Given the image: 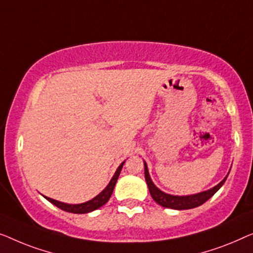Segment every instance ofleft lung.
<instances>
[{"instance_id":"left-lung-1","label":"left lung","mask_w":253,"mask_h":253,"mask_svg":"<svg viewBox=\"0 0 253 253\" xmlns=\"http://www.w3.org/2000/svg\"><path fill=\"white\" fill-rule=\"evenodd\" d=\"M144 175H145V181H147L149 191H150V195L151 197L154 198V201L157 203V204L164 206V208L174 209V210H189V209L197 208V206L204 204L208 199L211 198L213 195H214L216 191L222 187V184L225 183L227 176H228L227 175L221 182L216 184L214 188H212V189L210 190L203 191V193H199L196 195H190V196H173V195L163 193L162 190H159L158 188L155 186L154 182H152L150 179V175H149L148 166L145 163H144Z\"/></svg>"}]
</instances>
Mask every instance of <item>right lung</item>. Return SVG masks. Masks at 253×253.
<instances>
[{
	"instance_id": "obj_1",
	"label": "right lung",
	"mask_w": 253,
	"mask_h": 253,
	"mask_svg": "<svg viewBox=\"0 0 253 253\" xmlns=\"http://www.w3.org/2000/svg\"><path fill=\"white\" fill-rule=\"evenodd\" d=\"M123 165H124V163L118 167V169L116 170L115 175H113V177L111 179V181H110V183L108 184V186H106L105 189L103 190L101 194L97 195L95 198H92L89 202L83 203V204L71 205V204H65V203L55 201V199L49 198V197H45V198H47L50 203H52V204L56 205L57 208H59L60 210H63V211H66L70 213H79V214H81V213H88V212L94 211V210H97L101 208L102 205H104L105 203L109 201L110 197H111L113 189H115L117 180H118L119 174H120V172H122Z\"/></svg>"
}]
</instances>
